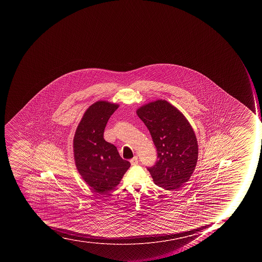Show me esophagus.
<instances>
[{
	"label": "esophagus",
	"instance_id": "1",
	"mask_svg": "<svg viewBox=\"0 0 262 262\" xmlns=\"http://www.w3.org/2000/svg\"><path fill=\"white\" fill-rule=\"evenodd\" d=\"M130 163H131V165H136L138 164V157H134V158L131 159L130 160Z\"/></svg>",
	"mask_w": 262,
	"mask_h": 262
}]
</instances>
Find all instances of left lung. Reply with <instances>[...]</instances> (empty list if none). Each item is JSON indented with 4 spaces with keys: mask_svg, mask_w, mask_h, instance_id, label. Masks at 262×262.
Instances as JSON below:
<instances>
[{
    "mask_svg": "<svg viewBox=\"0 0 262 262\" xmlns=\"http://www.w3.org/2000/svg\"><path fill=\"white\" fill-rule=\"evenodd\" d=\"M136 113L157 147L159 160L147 168L153 181L166 190L180 188L190 180L198 163V140L192 125L165 100L145 104Z\"/></svg>",
    "mask_w": 262,
    "mask_h": 262,
    "instance_id": "obj_1",
    "label": "left lung"
}]
</instances>
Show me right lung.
<instances>
[{
	"mask_svg": "<svg viewBox=\"0 0 262 262\" xmlns=\"http://www.w3.org/2000/svg\"><path fill=\"white\" fill-rule=\"evenodd\" d=\"M119 104L96 101L83 114L74 137V158L86 184L98 193L115 189L130 167L116 146L105 141L104 130Z\"/></svg>",
	"mask_w": 262,
	"mask_h": 262,
	"instance_id": "obj_1",
	"label": "right lung"
}]
</instances>
